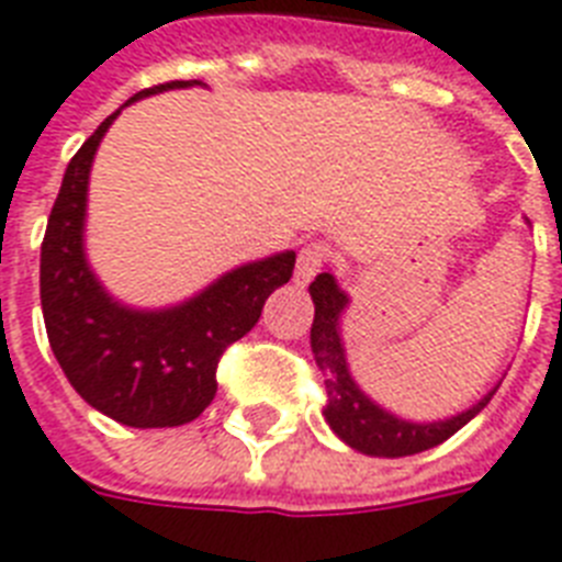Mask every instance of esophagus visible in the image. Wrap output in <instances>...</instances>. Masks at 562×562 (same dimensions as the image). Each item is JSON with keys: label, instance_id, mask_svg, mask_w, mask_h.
<instances>
[{"label": "esophagus", "instance_id": "34e87169", "mask_svg": "<svg viewBox=\"0 0 562 562\" xmlns=\"http://www.w3.org/2000/svg\"><path fill=\"white\" fill-rule=\"evenodd\" d=\"M334 258L330 246L322 244V240H313V244H304L299 260H295V284H310L316 272L325 267L327 260Z\"/></svg>", "mask_w": 562, "mask_h": 562}]
</instances>
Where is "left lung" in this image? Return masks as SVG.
<instances>
[{"mask_svg": "<svg viewBox=\"0 0 562 562\" xmlns=\"http://www.w3.org/2000/svg\"><path fill=\"white\" fill-rule=\"evenodd\" d=\"M310 295L316 304V316H313V327H310V345L316 353V366L322 368V376H325V420L353 450L366 452V456H385V459H401V456L432 450V447L447 441L450 435L459 432L461 426L470 424L496 394V389H493L473 408H467L450 420H438V424H408V420L389 415L359 392L357 383L348 374V366H345L339 313L348 304V295L336 286L330 272H318L316 281L310 284Z\"/></svg>", "mask_w": 562, "mask_h": 562, "instance_id": "obj_1", "label": "left lung"}]
</instances>
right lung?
<instances>
[{"label": "right lung", "mask_w": 562, "mask_h": 562, "mask_svg": "<svg viewBox=\"0 0 562 562\" xmlns=\"http://www.w3.org/2000/svg\"><path fill=\"white\" fill-rule=\"evenodd\" d=\"M191 83L170 80L130 101ZM119 112L101 121L63 173L40 249L43 318L63 374L89 406L136 429L182 426L214 401L220 357L252 330L269 293L290 281L295 252L232 269L173 310L138 313L112 302L83 258V211L89 168Z\"/></svg>", "instance_id": "1"}]
</instances>
